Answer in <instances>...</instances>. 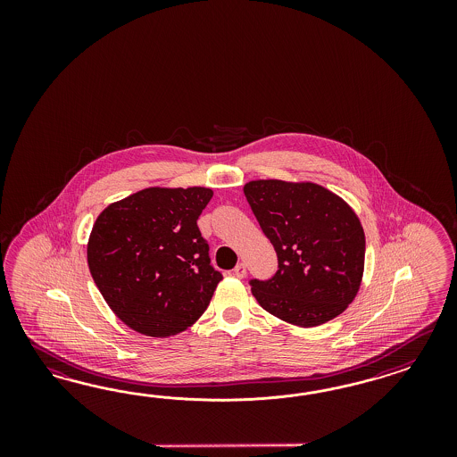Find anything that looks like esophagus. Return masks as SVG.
<instances>
[{
    "label": "esophagus",
    "instance_id": "esophagus-1",
    "mask_svg": "<svg viewBox=\"0 0 457 457\" xmlns=\"http://www.w3.org/2000/svg\"><path fill=\"white\" fill-rule=\"evenodd\" d=\"M233 273H235L237 278H245L246 277V264L245 263H237L235 266V270H233Z\"/></svg>",
    "mask_w": 457,
    "mask_h": 457
}]
</instances>
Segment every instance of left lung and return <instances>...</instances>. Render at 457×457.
<instances>
[{
    "label": "left lung",
    "mask_w": 457,
    "mask_h": 457,
    "mask_svg": "<svg viewBox=\"0 0 457 457\" xmlns=\"http://www.w3.org/2000/svg\"><path fill=\"white\" fill-rule=\"evenodd\" d=\"M243 191L278 256L275 277L251 281L256 302L302 328L342 315L359 293L365 268L357 212L312 180H249Z\"/></svg>",
    "instance_id": "left-lung-1"
}]
</instances>
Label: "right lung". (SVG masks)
I'll use <instances>...</instances> for the list:
<instances>
[{
    "mask_svg": "<svg viewBox=\"0 0 457 457\" xmlns=\"http://www.w3.org/2000/svg\"><path fill=\"white\" fill-rule=\"evenodd\" d=\"M209 187H147L98 214L87 243L92 278L134 332L166 338L206 312L222 277L197 228Z\"/></svg>",
    "mask_w": 457,
    "mask_h": 457,
    "instance_id": "obj_1",
    "label": "right lung"
}]
</instances>
